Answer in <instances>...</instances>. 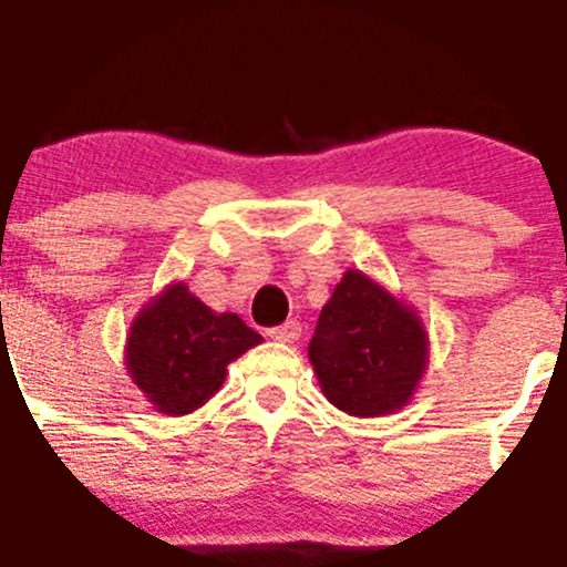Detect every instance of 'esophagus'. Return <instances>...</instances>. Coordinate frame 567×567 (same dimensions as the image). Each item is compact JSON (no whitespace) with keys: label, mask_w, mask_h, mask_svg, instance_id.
Instances as JSON below:
<instances>
[{"label":"esophagus","mask_w":567,"mask_h":567,"mask_svg":"<svg viewBox=\"0 0 567 567\" xmlns=\"http://www.w3.org/2000/svg\"><path fill=\"white\" fill-rule=\"evenodd\" d=\"M268 337L277 342H296L301 337V323L299 320H285L282 326H274V329H268Z\"/></svg>","instance_id":"1"}]
</instances>
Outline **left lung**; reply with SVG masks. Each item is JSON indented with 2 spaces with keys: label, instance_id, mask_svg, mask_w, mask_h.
Returning <instances> with one entry per match:
<instances>
[{
  "label": "left lung",
  "instance_id": "8db88e82",
  "mask_svg": "<svg viewBox=\"0 0 567 567\" xmlns=\"http://www.w3.org/2000/svg\"><path fill=\"white\" fill-rule=\"evenodd\" d=\"M310 362L326 400L351 416L403 409L427 368V331L368 274H342L320 310Z\"/></svg>",
  "mask_w": 567,
  "mask_h": 567
}]
</instances>
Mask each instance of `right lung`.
<instances>
[{"label": "right lung", "mask_w": 567, "mask_h": 567, "mask_svg": "<svg viewBox=\"0 0 567 567\" xmlns=\"http://www.w3.org/2000/svg\"><path fill=\"white\" fill-rule=\"evenodd\" d=\"M262 342L233 312H214L183 282L169 285L134 318L125 368L153 409L192 414L225 384L227 364Z\"/></svg>", "instance_id": "right-lung-1"}]
</instances>
